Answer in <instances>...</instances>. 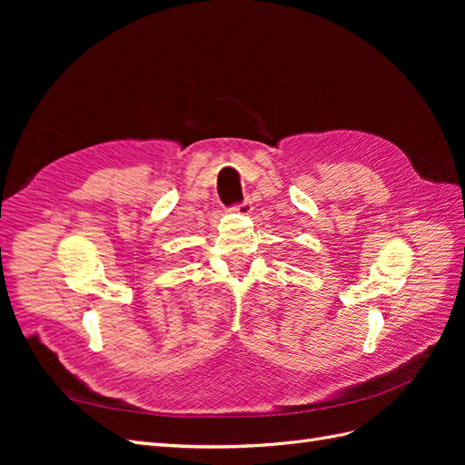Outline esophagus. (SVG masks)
<instances>
[{"label":"esophagus","instance_id":"34e87169","mask_svg":"<svg viewBox=\"0 0 465 465\" xmlns=\"http://www.w3.org/2000/svg\"><path fill=\"white\" fill-rule=\"evenodd\" d=\"M252 202L250 200H244L242 203H236L234 207H232V211H236V213H242V215H248V213H252Z\"/></svg>","mask_w":465,"mask_h":465}]
</instances>
